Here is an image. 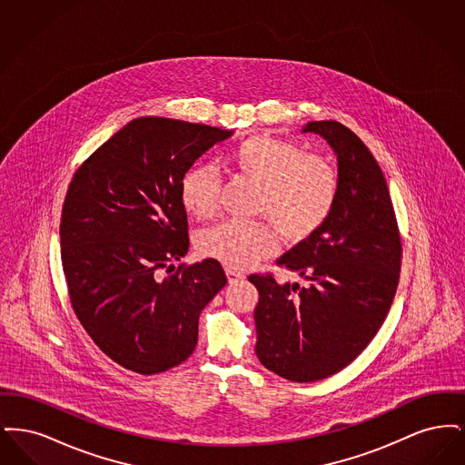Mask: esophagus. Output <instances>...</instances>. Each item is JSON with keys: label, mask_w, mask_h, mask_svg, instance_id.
Masks as SVG:
<instances>
[{"label": "esophagus", "mask_w": 465, "mask_h": 465, "mask_svg": "<svg viewBox=\"0 0 465 465\" xmlns=\"http://www.w3.org/2000/svg\"><path fill=\"white\" fill-rule=\"evenodd\" d=\"M226 277H228V282H230V284H235V282L245 279V275H243L242 272H237V270L228 268V266H226Z\"/></svg>", "instance_id": "34e87169"}]
</instances>
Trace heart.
<instances>
[{"mask_svg": "<svg viewBox=\"0 0 465 465\" xmlns=\"http://www.w3.org/2000/svg\"><path fill=\"white\" fill-rule=\"evenodd\" d=\"M228 160L235 173L260 184L254 211L273 223L288 242L307 241L328 222L338 195V174L322 156L305 153L288 139L256 134L233 144ZM220 192L222 176L214 165H193L179 181L181 205L197 220L214 216ZM274 229L263 220H228L203 230L197 247L203 258L245 270L279 249Z\"/></svg>", "mask_w": 465, "mask_h": 465, "instance_id": "obj_1", "label": "heart"}]
</instances>
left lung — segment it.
Returning <instances> with one entry per match:
<instances>
[{
  "label": "left lung",
  "instance_id": "left-lung-1",
  "mask_svg": "<svg viewBox=\"0 0 465 465\" xmlns=\"http://www.w3.org/2000/svg\"><path fill=\"white\" fill-rule=\"evenodd\" d=\"M303 133L324 137L338 160L328 222L277 262L309 284L249 275L260 292L256 355L300 383L338 373L370 345L392 305L402 252L387 181L368 146L334 120L309 122Z\"/></svg>",
  "mask_w": 465,
  "mask_h": 465
}]
</instances>
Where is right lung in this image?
<instances>
[{"label":"right lung","instance_id":"1","mask_svg":"<svg viewBox=\"0 0 465 465\" xmlns=\"http://www.w3.org/2000/svg\"><path fill=\"white\" fill-rule=\"evenodd\" d=\"M232 134L141 116L69 183L61 218L69 300L94 343L125 370L155 375L186 361L197 347L200 312L226 284L216 260L173 262L190 247L179 181Z\"/></svg>","mask_w":465,"mask_h":465}]
</instances>
